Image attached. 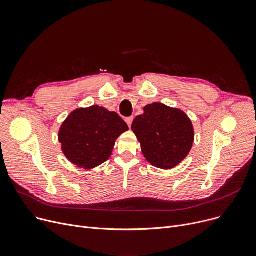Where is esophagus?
<instances>
[{"label": "esophagus", "mask_w": 256, "mask_h": 256, "mask_svg": "<svg viewBox=\"0 0 256 256\" xmlns=\"http://www.w3.org/2000/svg\"><path fill=\"white\" fill-rule=\"evenodd\" d=\"M132 120H134V117H128V118H126V122L128 124V128H130V126H132Z\"/></svg>", "instance_id": "obj_1"}]
</instances>
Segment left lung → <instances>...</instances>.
Segmentation results:
<instances>
[{"label": "left lung", "mask_w": 256, "mask_h": 256, "mask_svg": "<svg viewBox=\"0 0 256 256\" xmlns=\"http://www.w3.org/2000/svg\"><path fill=\"white\" fill-rule=\"evenodd\" d=\"M132 121V130L141 144L144 158L152 166L172 169L189 154L194 128L188 115L176 108L154 102Z\"/></svg>", "instance_id": "left-lung-1"}]
</instances>
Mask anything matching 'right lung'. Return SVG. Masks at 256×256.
Here are the masks:
<instances>
[{"mask_svg":"<svg viewBox=\"0 0 256 256\" xmlns=\"http://www.w3.org/2000/svg\"><path fill=\"white\" fill-rule=\"evenodd\" d=\"M128 130L117 113L94 104L72 111L62 124L58 138L67 160L90 170L112 156L117 138Z\"/></svg>","mask_w":256,"mask_h":256,"instance_id":"add662e5","label":"right lung"}]
</instances>
